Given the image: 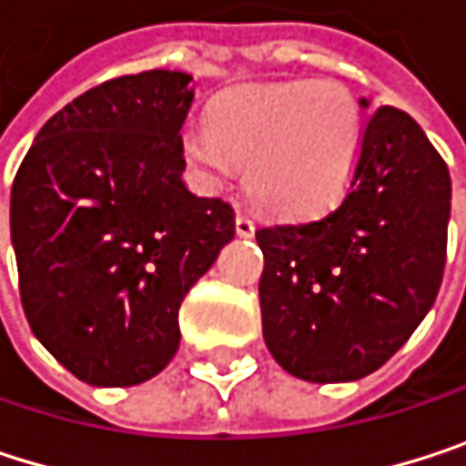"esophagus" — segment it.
Segmentation results:
<instances>
[{"label":"esophagus","mask_w":466,"mask_h":466,"mask_svg":"<svg viewBox=\"0 0 466 466\" xmlns=\"http://www.w3.org/2000/svg\"><path fill=\"white\" fill-rule=\"evenodd\" d=\"M235 228H238V235L240 238H251L254 235V218L248 215V212H238V218H235Z\"/></svg>","instance_id":"1"}]
</instances>
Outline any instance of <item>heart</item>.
<instances>
[{
    "label": "heart",
    "mask_w": 466,
    "mask_h": 466,
    "mask_svg": "<svg viewBox=\"0 0 466 466\" xmlns=\"http://www.w3.org/2000/svg\"><path fill=\"white\" fill-rule=\"evenodd\" d=\"M363 144L358 97L333 78L231 89L209 108V127L190 125L179 147L209 190L246 166L251 198L279 215H314L352 182Z\"/></svg>",
    "instance_id": "1"
}]
</instances>
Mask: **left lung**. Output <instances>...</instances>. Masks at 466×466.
Segmentation results:
<instances>
[{
	"label": "left lung",
	"mask_w": 466,
	"mask_h": 466,
	"mask_svg": "<svg viewBox=\"0 0 466 466\" xmlns=\"http://www.w3.org/2000/svg\"><path fill=\"white\" fill-rule=\"evenodd\" d=\"M448 218L445 160L407 111L380 106L344 198L314 220L257 228L262 330L279 366L328 385L388 363L437 300Z\"/></svg>",
	"instance_id": "obj_1"
}]
</instances>
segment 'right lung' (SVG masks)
Returning a JSON list of instances; mask_svg holds the SVG:
<instances>
[{
  "label": "right lung",
  "mask_w": 466,
  "mask_h": 466,
  "mask_svg": "<svg viewBox=\"0 0 466 466\" xmlns=\"http://www.w3.org/2000/svg\"><path fill=\"white\" fill-rule=\"evenodd\" d=\"M190 76L147 70L78 95L35 136L10 193L24 314L81 382L130 388L179 347V303L235 238V209L193 196Z\"/></svg>",
  "instance_id": "add662e5"
}]
</instances>
